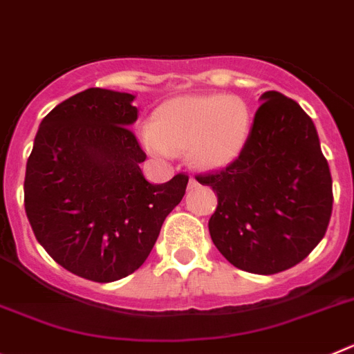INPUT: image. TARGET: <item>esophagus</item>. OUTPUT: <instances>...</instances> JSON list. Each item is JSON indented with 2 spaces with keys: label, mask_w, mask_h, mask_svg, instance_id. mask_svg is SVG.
<instances>
[{
  "label": "esophagus",
  "mask_w": 354,
  "mask_h": 354,
  "mask_svg": "<svg viewBox=\"0 0 354 354\" xmlns=\"http://www.w3.org/2000/svg\"><path fill=\"white\" fill-rule=\"evenodd\" d=\"M198 186H200L198 180L194 179V177H191V179H189V184H187V189L193 191V189H196V187H198Z\"/></svg>",
  "instance_id": "34e87169"
}]
</instances>
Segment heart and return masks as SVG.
Here are the masks:
<instances>
[{"instance_id": "1", "label": "heart", "mask_w": 354, "mask_h": 354, "mask_svg": "<svg viewBox=\"0 0 354 354\" xmlns=\"http://www.w3.org/2000/svg\"><path fill=\"white\" fill-rule=\"evenodd\" d=\"M252 124L248 103L235 95H186L156 110L144 142L154 154L187 149L191 163L226 167L244 151Z\"/></svg>"}]
</instances>
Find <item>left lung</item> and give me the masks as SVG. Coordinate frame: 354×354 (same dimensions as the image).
Here are the masks:
<instances>
[{"instance_id":"left-lung-1","label":"left lung","mask_w":354,"mask_h":354,"mask_svg":"<svg viewBox=\"0 0 354 354\" xmlns=\"http://www.w3.org/2000/svg\"><path fill=\"white\" fill-rule=\"evenodd\" d=\"M244 151L196 175L217 194L209 232L233 267L272 275L300 263L332 216V175L313 119L277 91L261 95Z\"/></svg>"}]
</instances>
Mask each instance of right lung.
<instances>
[{"label":"right lung","instance_id":"1","mask_svg":"<svg viewBox=\"0 0 354 354\" xmlns=\"http://www.w3.org/2000/svg\"><path fill=\"white\" fill-rule=\"evenodd\" d=\"M129 93L91 87L40 122L26 165L24 207L37 241L79 277L112 283L142 267L165 217L186 193V174L145 180Z\"/></svg>","mask_w":354,"mask_h":354}]
</instances>
